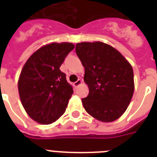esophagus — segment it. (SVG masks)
I'll return each instance as SVG.
<instances>
[{
    "label": "esophagus",
    "instance_id": "1",
    "mask_svg": "<svg viewBox=\"0 0 157 157\" xmlns=\"http://www.w3.org/2000/svg\"><path fill=\"white\" fill-rule=\"evenodd\" d=\"M82 83V81L81 79H78V81H76L74 83V86H75L78 87V86L81 85Z\"/></svg>",
    "mask_w": 157,
    "mask_h": 157
}]
</instances>
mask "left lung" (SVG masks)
<instances>
[{
  "label": "left lung",
  "instance_id": "obj_1",
  "mask_svg": "<svg viewBox=\"0 0 157 157\" xmlns=\"http://www.w3.org/2000/svg\"><path fill=\"white\" fill-rule=\"evenodd\" d=\"M75 51L85 67L84 82L90 90L82 99L85 110L99 121L118 120L134 94L132 66L114 47L101 41L77 43Z\"/></svg>",
  "mask_w": 157,
  "mask_h": 157
}]
</instances>
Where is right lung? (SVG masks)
<instances>
[{
  "label": "right lung",
  "mask_w": 157,
  "mask_h": 157,
  "mask_svg": "<svg viewBox=\"0 0 157 157\" xmlns=\"http://www.w3.org/2000/svg\"><path fill=\"white\" fill-rule=\"evenodd\" d=\"M74 48L71 42L43 45L22 69L18 81L20 101L27 115L40 124L54 123L65 112L73 89L59 67Z\"/></svg>",
  "instance_id": "obj_1"
}]
</instances>
